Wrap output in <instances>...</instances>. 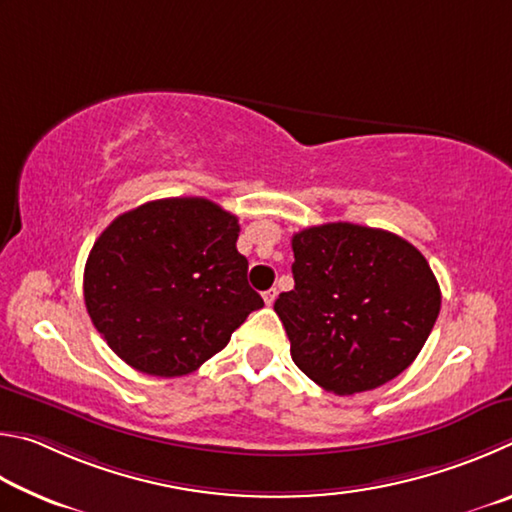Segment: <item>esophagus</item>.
Here are the masks:
<instances>
[{"mask_svg":"<svg viewBox=\"0 0 512 512\" xmlns=\"http://www.w3.org/2000/svg\"><path fill=\"white\" fill-rule=\"evenodd\" d=\"M276 294H279V292H276V288H272V290H267V292H263V299H265V303H267V306H272V303L276 301Z\"/></svg>","mask_w":512,"mask_h":512,"instance_id":"obj_1","label":"esophagus"}]
</instances>
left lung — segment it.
<instances>
[{
  "label": "left lung",
  "mask_w": 512,
  "mask_h": 512,
  "mask_svg": "<svg viewBox=\"0 0 512 512\" xmlns=\"http://www.w3.org/2000/svg\"><path fill=\"white\" fill-rule=\"evenodd\" d=\"M292 251L294 290L274 310L294 364L337 396L398 378L441 312L425 256L396 233L351 222L294 233Z\"/></svg>",
  "instance_id": "8db88e82"
}]
</instances>
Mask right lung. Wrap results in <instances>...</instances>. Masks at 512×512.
Here are the masks:
<instances>
[{
    "instance_id": "obj_1",
    "label": "right lung",
    "mask_w": 512,
    "mask_h": 512,
    "mask_svg": "<svg viewBox=\"0 0 512 512\" xmlns=\"http://www.w3.org/2000/svg\"><path fill=\"white\" fill-rule=\"evenodd\" d=\"M238 231L236 215L206 197H166L119 215L98 236L85 306L125 364L157 378L193 373L263 308Z\"/></svg>"
}]
</instances>
